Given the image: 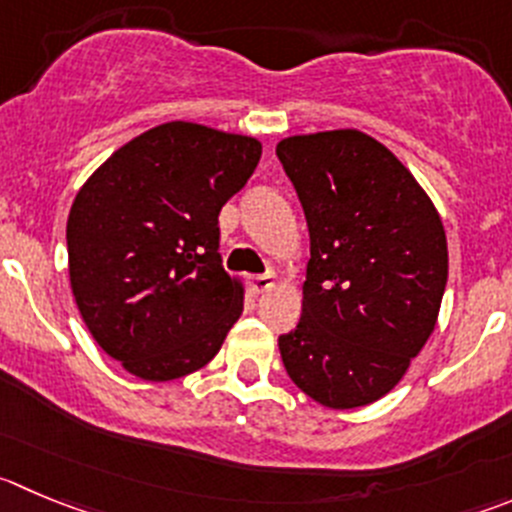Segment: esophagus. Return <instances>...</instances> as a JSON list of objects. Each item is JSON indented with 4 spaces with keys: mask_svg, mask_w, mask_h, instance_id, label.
<instances>
[{
    "mask_svg": "<svg viewBox=\"0 0 512 512\" xmlns=\"http://www.w3.org/2000/svg\"><path fill=\"white\" fill-rule=\"evenodd\" d=\"M276 276L274 274H259V276H251V291L253 294H264V291L274 289L276 286Z\"/></svg>",
    "mask_w": 512,
    "mask_h": 512,
    "instance_id": "34e87169",
    "label": "esophagus"
}]
</instances>
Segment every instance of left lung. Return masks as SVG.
Segmentation results:
<instances>
[{
  "label": "left lung",
  "mask_w": 512,
  "mask_h": 512,
  "mask_svg": "<svg viewBox=\"0 0 512 512\" xmlns=\"http://www.w3.org/2000/svg\"><path fill=\"white\" fill-rule=\"evenodd\" d=\"M311 238L301 319L279 337L291 382L329 410L392 392L432 337L447 284V236L402 160L359 130L276 145Z\"/></svg>",
  "instance_id": "1"
}]
</instances>
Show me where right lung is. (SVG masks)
Instances as JSON below:
<instances>
[{
	"label": "right lung",
	"instance_id": "add662e5",
	"mask_svg": "<svg viewBox=\"0 0 512 512\" xmlns=\"http://www.w3.org/2000/svg\"><path fill=\"white\" fill-rule=\"evenodd\" d=\"M261 158L251 135L163 123L115 150L67 218L70 286L92 339L145 382L206 367L243 311L218 213Z\"/></svg>",
	"mask_w": 512,
	"mask_h": 512
}]
</instances>
